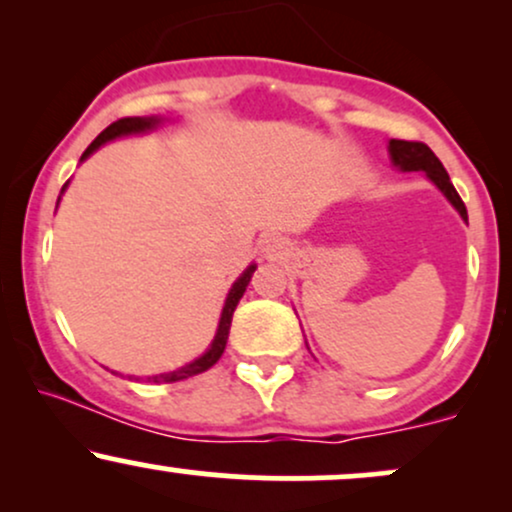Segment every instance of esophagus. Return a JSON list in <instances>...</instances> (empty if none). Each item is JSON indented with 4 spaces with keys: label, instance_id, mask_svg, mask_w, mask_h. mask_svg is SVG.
<instances>
[{
    "label": "esophagus",
    "instance_id": "1",
    "mask_svg": "<svg viewBox=\"0 0 512 512\" xmlns=\"http://www.w3.org/2000/svg\"><path fill=\"white\" fill-rule=\"evenodd\" d=\"M260 250H262V257H267V260H281V257L289 255V243L279 236H269L262 240Z\"/></svg>",
    "mask_w": 512,
    "mask_h": 512
}]
</instances>
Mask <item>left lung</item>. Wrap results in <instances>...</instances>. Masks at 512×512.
I'll return each instance as SVG.
<instances>
[{"mask_svg": "<svg viewBox=\"0 0 512 512\" xmlns=\"http://www.w3.org/2000/svg\"><path fill=\"white\" fill-rule=\"evenodd\" d=\"M387 151H390L392 166H395L397 170H402V173H414V170L426 173V178L431 180L433 185L443 192L445 199H448L452 207L457 209V214L462 216V221H467V207H464L460 195H457V190L452 187L450 175L445 173L443 163L438 161V156L433 154L426 144L404 142V139H390Z\"/></svg>", "mask_w": 512, "mask_h": 512, "instance_id": "left-lung-1", "label": "left lung"}]
</instances>
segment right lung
Returning a JSON list of instances; mask_svg holds the SVG:
<instances>
[{"label":"right lung","mask_w":512,"mask_h":512,"mask_svg":"<svg viewBox=\"0 0 512 512\" xmlns=\"http://www.w3.org/2000/svg\"><path fill=\"white\" fill-rule=\"evenodd\" d=\"M163 122V117L158 115H151V117H122V120L113 122L110 127H105L101 134H98L96 139H93L91 144H88V149L81 154V161H86L88 156L96 154L98 149H101L103 144L113 142V139H120V137H132V134H144V132H151V129H156L158 125ZM69 182H64L62 192L67 190ZM57 204H60V199H57ZM257 269V264H250L248 269H245L243 274L238 276L236 281H233L231 291H228L226 296V303H223V310H221V317H219V327H216V334L214 339H211L209 349L204 351L202 356L195 358L192 363H187V366L182 368H175L170 370V373H161V375H151V378H146L149 383H180V380H187L192 378V375H199L204 373V370H209L214 366L216 361H219L223 349H226V342H228V330H231V320H233V310H236V305L240 298H243L245 289H248L250 279H252V272Z\"/></svg>","instance_id":"obj_1"}]
</instances>
